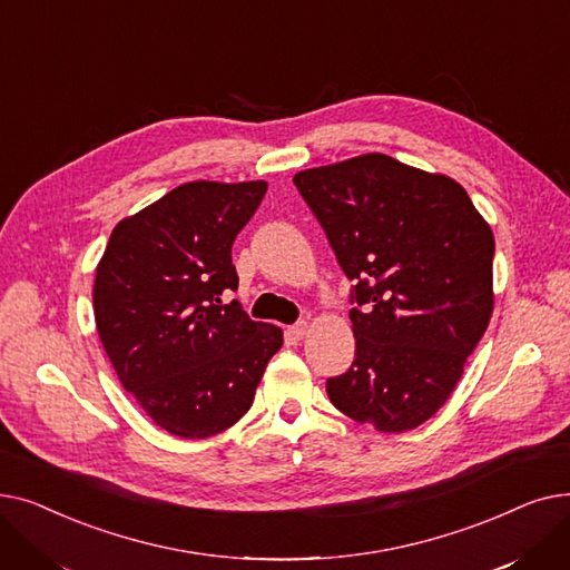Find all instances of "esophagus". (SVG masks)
I'll return each instance as SVG.
<instances>
[{"label": "esophagus", "instance_id": "34e87169", "mask_svg": "<svg viewBox=\"0 0 570 570\" xmlns=\"http://www.w3.org/2000/svg\"><path fill=\"white\" fill-rule=\"evenodd\" d=\"M307 333H309V323L307 321H301V323H295V325L288 327V335L293 340H303Z\"/></svg>", "mask_w": 570, "mask_h": 570}]
</instances>
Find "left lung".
<instances>
[{"label": "left lung", "mask_w": 570, "mask_h": 570, "mask_svg": "<svg viewBox=\"0 0 570 570\" xmlns=\"http://www.w3.org/2000/svg\"><path fill=\"white\" fill-rule=\"evenodd\" d=\"M355 282V361L331 402L379 432L415 430L445 404L494 309V235L453 177L387 155L295 173Z\"/></svg>", "instance_id": "left-lung-1"}]
</instances>
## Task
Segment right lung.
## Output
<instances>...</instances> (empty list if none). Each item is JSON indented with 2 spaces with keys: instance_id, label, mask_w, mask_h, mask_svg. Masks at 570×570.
<instances>
[{
  "instance_id": "right-lung-1",
  "label": "right lung",
  "mask_w": 570,
  "mask_h": 570,
  "mask_svg": "<svg viewBox=\"0 0 570 570\" xmlns=\"http://www.w3.org/2000/svg\"><path fill=\"white\" fill-rule=\"evenodd\" d=\"M267 185H179L119 222L97 265L95 321L122 381L153 421L183 439L219 434L243 417L282 344L277 325L237 301L235 235Z\"/></svg>"
}]
</instances>
